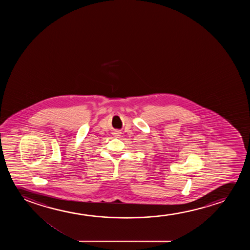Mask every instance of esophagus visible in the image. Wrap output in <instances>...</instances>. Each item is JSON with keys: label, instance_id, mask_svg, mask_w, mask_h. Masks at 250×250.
<instances>
[{"label": "esophagus", "instance_id": "34e87169", "mask_svg": "<svg viewBox=\"0 0 250 250\" xmlns=\"http://www.w3.org/2000/svg\"><path fill=\"white\" fill-rule=\"evenodd\" d=\"M114 136L116 137H119V136H120V131H116L115 133H114Z\"/></svg>", "mask_w": 250, "mask_h": 250}]
</instances>
